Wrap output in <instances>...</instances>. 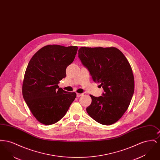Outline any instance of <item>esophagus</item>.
<instances>
[{
  "label": "esophagus",
  "instance_id": "1",
  "mask_svg": "<svg viewBox=\"0 0 160 160\" xmlns=\"http://www.w3.org/2000/svg\"><path fill=\"white\" fill-rule=\"evenodd\" d=\"M82 95H83V93H77V97H80V96H82Z\"/></svg>",
  "mask_w": 160,
  "mask_h": 160
}]
</instances>
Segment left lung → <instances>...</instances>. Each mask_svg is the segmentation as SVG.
I'll return each instance as SVG.
<instances>
[{"label": "left lung", "instance_id": "obj_1", "mask_svg": "<svg viewBox=\"0 0 160 160\" xmlns=\"http://www.w3.org/2000/svg\"><path fill=\"white\" fill-rule=\"evenodd\" d=\"M78 57L95 83L104 89L102 96L91 95L88 114L95 121L110 125L119 121L128 108L134 91L131 67L124 54L111 47H80Z\"/></svg>", "mask_w": 160, "mask_h": 160}]
</instances>
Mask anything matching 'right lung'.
Wrapping results in <instances>:
<instances>
[{"mask_svg": "<svg viewBox=\"0 0 160 160\" xmlns=\"http://www.w3.org/2000/svg\"><path fill=\"white\" fill-rule=\"evenodd\" d=\"M77 46L48 45L32 56L26 69L22 93L26 103L37 120L44 125L58 122L76 97V92L59 88L66 69L76 55Z\"/></svg>", "mask_w": 160, "mask_h": 160, "instance_id": "obj_1", "label": "right lung"}]
</instances>
